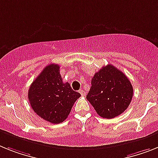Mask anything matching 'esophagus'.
<instances>
[{
	"instance_id": "34e87169",
	"label": "esophagus",
	"mask_w": 158,
	"mask_h": 158,
	"mask_svg": "<svg viewBox=\"0 0 158 158\" xmlns=\"http://www.w3.org/2000/svg\"><path fill=\"white\" fill-rule=\"evenodd\" d=\"M79 93H80V94H81V95H85V94H86V92H85V91H83V89H80V90H79Z\"/></svg>"
}]
</instances>
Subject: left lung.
Segmentation results:
<instances>
[{
    "label": "left lung",
    "mask_w": 158,
    "mask_h": 158,
    "mask_svg": "<svg viewBox=\"0 0 158 158\" xmlns=\"http://www.w3.org/2000/svg\"><path fill=\"white\" fill-rule=\"evenodd\" d=\"M132 95L133 88L126 75L108 64L95 74L87 99L99 116L112 119L128 108Z\"/></svg>",
    "instance_id": "obj_1"
}]
</instances>
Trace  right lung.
Returning <instances> with one entry per match:
<instances>
[{
    "mask_svg": "<svg viewBox=\"0 0 158 158\" xmlns=\"http://www.w3.org/2000/svg\"><path fill=\"white\" fill-rule=\"evenodd\" d=\"M58 64L46 66L28 91L32 109L43 120L52 124L64 121L81 95L73 91L69 83H63Z\"/></svg>",
    "mask_w": 158,
    "mask_h": 158,
    "instance_id": "add662e5",
    "label": "right lung"
}]
</instances>
